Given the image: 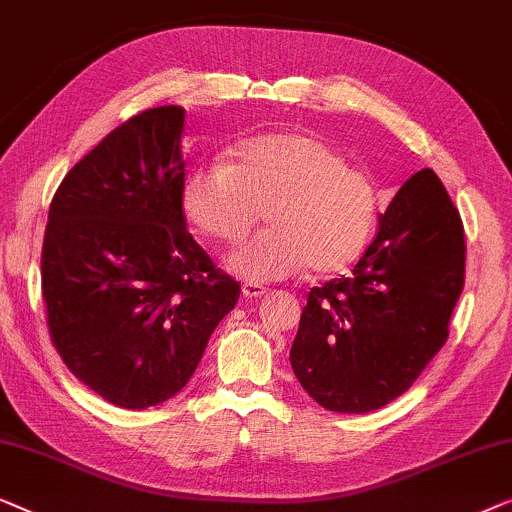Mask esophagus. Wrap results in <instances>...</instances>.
I'll list each match as a JSON object with an SVG mask.
<instances>
[{"label":"esophagus","instance_id":"34e87169","mask_svg":"<svg viewBox=\"0 0 512 512\" xmlns=\"http://www.w3.org/2000/svg\"><path fill=\"white\" fill-rule=\"evenodd\" d=\"M266 292H269V290H266V287H262V285H253V283L243 285V297H246V299H259V297H264Z\"/></svg>","mask_w":512,"mask_h":512}]
</instances>
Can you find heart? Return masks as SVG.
I'll list each match as a JSON object with an SVG mask.
<instances>
[{"label":"heart","instance_id":"1","mask_svg":"<svg viewBox=\"0 0 512 512\" xmlns=\"http://www.w3.org/2000/svg\"><path fill=\"white\" fill-rule=\"evenodd\" d=\"M187 222L208 239L236 243L266 206V225L227 257L250 283L290 278L311 264L320 276L343 271L369 243L378 190L329 143L297 132L241 141L232 160L204 162L183 181Z\"/></svg>","mask_w":512,"mask_h":512}]
</instances>
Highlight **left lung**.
Masks as SVG:
<instances>
[{
    "label": "left lung",
    "mask_w": 512,
    "mask_h": 512,
    "mask_svg": "<svg viewBox=\"0 0 512 512\" xmlns=\"http://www.w3.org/2000/svg\"><path fill=\"white\" fill-rule=\"evenodd\" d=\"M464 227L431 169L401 185L352 269L313 287L290 362L334 413H371L415 383L448 338L464 287Z\"/></svg>",
    "instance_id": "obj_1"
}]
</instances>
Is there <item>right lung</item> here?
Listing matches in <instances>:
<instances>
[{"mask_svg": "<svg viewBox=\"0 0 512 512\" xmlns=\"http://www.w3.org/2000/svg\"><path fill=\"white\" fill-rule=\"evenodd\" d=\"M183 127L181 106L134 115L50 201L41 250L50 336L69 371L120 408L176 397L241 294L185 229Z\"/></svg>", "mask_w": 512, "mask_h": 512, "instance_id": "add662e5", "label": "right lung"}]
</instances>
